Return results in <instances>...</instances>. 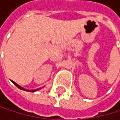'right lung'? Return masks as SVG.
<instances>
[{"mask_svg": "<svg viewBox=\"0 0 120 120\" xmlns=\"http://www.w3.org/2000/svg\"><path fill=\"white\" fill-rule=\"evenodd\" d=\"M12 81V83L14 84L16 86H17L19 89H21V90H24V91H29V92H35V91H39V90H40L42 88H39V89H34V90H27V89H25L24 88H23V87H21V86H19V84H17L16 82H14V81Z\"/></svg>", "mask_w": 120, "mask_h": 120, "instance_id": "add662e5", "label": "right lung"}]
</instances>
